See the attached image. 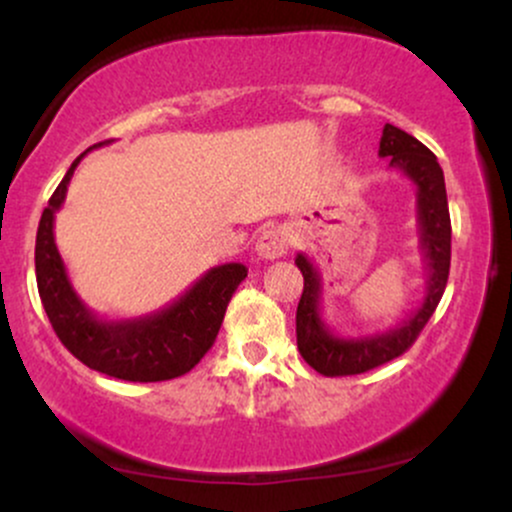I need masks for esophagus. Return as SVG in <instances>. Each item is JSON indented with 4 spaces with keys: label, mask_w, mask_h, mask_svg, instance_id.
<instances>
[{
    "label": "esophagus",
    "mask_w": 512,
    "mask_h": 512,
    "mask_svg": "<svg viewBox=\"0 0 512 512\" xmlns=\"http://www.w3.org/2000/svg\"><path fill=\"white\" fill-rule=\"evenodd\" d=\"M291 238L286 233V228L281 226H272V228H264L255 243V252L262 257V260H276V257L286 255L289 250Z\"/></svg>",
    "instance_id": "obj_1"
}]
</instances>
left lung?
Returning a JSON list of instances; mask_svg holds the SVG:
<instances>
[{
	"label": "left lung",
	"mask_w": 512,
	"mask_h": 512,
	"mask_svg": "<svg viewBox=\"0 0 512 512\" xmlns=\"http://www.w3.org/2000/svg\"><path fill=\"white\" fill-rule=\"evenodd\" d=\"M378 156L390 158V168L407 175L416 187V228H419V248L426 267L424 301L407 320L387 332L342 337L322 317L320 272L305 252H298L296 267L303 274V293L296 310L298 351L310 368L327 378L366 373L402 356L431 320L448 284L452 228L443 168L438 158L419 139L395 125H385Z\"/></svg>",
	"instance_id": "obj_1"
}]
</instances>
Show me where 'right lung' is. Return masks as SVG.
Masks as SVG:
<instances>
[{
  "mask_svg": "<svg viewBox=\"0 0 512 512\" xmlns=\"http://www.w3.org/2000/svg\"><path fill=\"white\" fill-rule=\"evenodd\" d=\"M96 146H103V142ZM91 149L69 166L40 216L35 236V279L40 301L60 342L84 366L129 383L173 380L195 368L211 349L228 301L248 276V269L240 262L211 267L182 296L156 313L132 320L98 317L74 291L55 245V214L62 209L76 166Z\"/></svg>",
  "mask_w": 512,
  "mask_h": 512,
  "instance_id": "obj_1",
  "label": "right lung"
}]
</instances>
